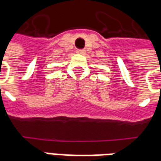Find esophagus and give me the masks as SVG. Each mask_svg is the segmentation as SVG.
Segmentation results:
<instances>
[{
  "mask_svg": "<svg viewBox=\"0 0 161 161\" xmlns=\"http://www.w3.org/2000/svg\"><path fill=\"white\" fill-rule=\"evenodd\" d=\"M77 53L84 55V54H85V50H77Z\"/></svg>",
  "mask_w": 161,
  "mask_h": 161,
  "instance_id": "34e87169",
  "label": "esophagus"
}]
</instances>
